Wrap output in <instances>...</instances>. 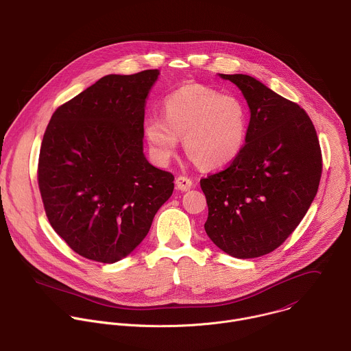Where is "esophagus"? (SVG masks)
I'll return each mask as SVG.
<instances>
[{"mask_svg": "<svg viewBox=\"0 0 351 351\" xmlns=\"http://www.w3.org/2000/svg\"><path fill=\"white\" fill-rule=\"evenodd\" d=\"M191 186H193L191 179H189L186 176H179L176 179V189L180 190V191H187V190L191 189Z\"/></svg>", "mask_w": 351, "mask_h": 351, "instance_id": "34e87169", "label": "esophagus"}]
</instances>
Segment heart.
Masks as SVG:
<instances>
[{
  "label": "heart",
  "instance_id": "obj_1",
  "mask_svg": "<svg viewBox=\"0 0 351 351\" xmlns=\"http://www.w3.org/2000/svg\"><path fill=\"white\" fill-rule=\"evenodd\" d=\"M162 108L164 116L143 120V135L157 164L171 161L179 136L191 158L206 169L224 168L242 153L250 110L241 97L194 83L168 94Z\"/></svg>",
  "mask_w": 351,
  "mask_h": 351
}]
</instances>
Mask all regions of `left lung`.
<instances>
[{
    "mask_svg": "<svg viewBox=\"0 0 351 351\" xmlns=\"http://www.w3.org/2000/svg\"><path fill=\"white\" fill-rule=\"evenodd\" d=\"M250 109L246 145L224 171L201 179L205 231L224 253L256 258L278 249L311 208L322 178V150L306 112L253 76L219 73Z\"/></svg>",
    "mask_w": 351,
    "mask_h": 351,
    "instance_id": "left-lung-1",
    "label": "left lung"
}]
</instances>
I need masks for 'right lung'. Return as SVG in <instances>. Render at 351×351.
Segmentation results:
<instances>
[{
  "mask_svg": "<svg viewBox=\"0 0 351 351\" xmlns=\"http://www.w3.org/2000/svg\"><path fill=\"white\" fill-rule=\"evenodd\" d=\"M158 69L106 75L53 113L38 184L53 230L84 258L113 264L147 235L173 175L143 154L145 101Z\"/></svg>",
  "mask_w": 351,
  "mask_h": 351,
  "instance_id": "obj_1",
  "label": "right lung"
}]
</instances>
